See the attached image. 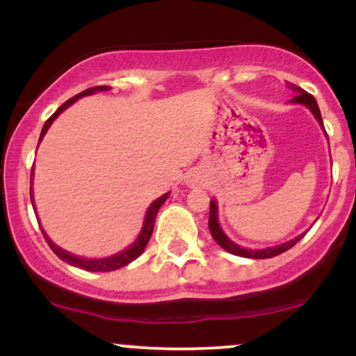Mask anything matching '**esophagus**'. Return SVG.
<instances>
[{
	"label": "esophagus",
	"instance_id": "obj_1",
	"mask_svg": "<svg viewBox=\"0 0 356 356\" xmlns=\"http://www.w3.org/2000/svg\"><path fill=\"white\" fill-rule=\"evenodd\" d=\"M186 184L189 187H201L204 184L202 174L199 172V170H191V172H187L186 175Z\"/></svg>",
	"mask_w": 356,
	"mask_h": 356
}]
</instances>
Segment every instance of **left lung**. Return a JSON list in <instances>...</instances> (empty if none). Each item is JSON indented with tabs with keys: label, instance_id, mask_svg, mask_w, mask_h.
<instances>
[{
	"label": "left lung",
	"instance_id": "1",
	"mask_svg": "<svg viewBox=\"0 0 356 356\" xmlns=\"http://www.w3.org/2000/svg\"><path fill=\"white\" fill-rule=\"evenodd\" d=\"M291 88L296 92V97L291 102H295V104L306 105V107L312 110L313 115L316 117V120L320 122V125L323 127L321 113H320V108H318V104H316V100H314V97L309 95L308 92H305L303 88L296 87V85H291ZM323 129H325V127H323ZM209 229H211L212 238H214V241L219 244L220 248L226 249V251L231 252V254H236V256H241V257H251V259H268V257H275L277 254H281V252L291 249L298 243V241H300L305 236V234H301L295 239L288 241V243L277 244V246H271V248H266V249L241 248L236 243H232V241L227 238L226 234H224V231L220 229L219 220H218V202H216L214 199L211 201V209H209Z\"/></svg>",
	"mask_w": 356,
	"mask_h": 356
}]
</instances>
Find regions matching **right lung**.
I'll use <instances>...</instances> for the list:
<instances>
[{
    "instance_id": "right-lung-1",
    "label": "right lung",
    "mask_w": 356,
    "mask_h": 356,
    "mask_svg": "<svg viewBox=\"0 0 356 356\" xmlns=\"http://www.w3.org/2000/svg\"><path fill=\"white\" fill-rule=\"evenodd\" d=\"M108 88L110 87H107V85H102V87L87 88V90H85V92H81V93H79V95L73 97V99L65 102V104L61 105V107L56 110V112L53 113V115L48 118L47 122H44V125H43V129H42V134H40V142H42V138L44 137V134H47V130L50 129V125L53 124V120H55V118L58 117L65 108L70 107L73 102H76V100L81 99V97H85V95H92V93L104 92V90H108ZM31 181H33V170H31L30 182ZM30 197H31V204H33V191H31V187H30ZM167 197H169V192H167V194H164V195H161V197H159L157 201H154L152 204H150V207H149V209H147V214H145L144 226H142V231H140V234H138V238H137L136 243H134L130 248H127L125 251L118 252V254H113V256H110V257H102V259H85V257H79V256H75V254H70V252H67V251H65V249H61V248L56 246V244L53 243L50 238H48L47 232H44L43 229H42V232H43L44 239H47L48 246L51 248V251L55 252V254L58 256L60 259H63L65 263L72 264V266H75V268L85 269V271H93V273L115 271V269L124 268L129 263H132L134 259H137V257L140 256L142 252H144L147 243H149L150 236H152L155 216H157V212H159V209H161L162 204L167 201ZM33 206H35V204H33ZM33 209H35V207H33Z\"/></svg>"
}]
</instances>
